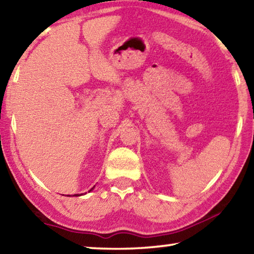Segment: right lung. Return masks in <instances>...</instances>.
I'll use <instances>...</instances> for the list:
<instances>
[{"mask_svg": "<svg viewBox=\"0 0 254 254\" xmlns=\"http://www.w3.org/2000/svg\"><path fill=\"white\" fill-rule=\"evenodd\" d=\"M92 189H93V188H92ZM92 189H91V190H92ZM91 190H89V191H91Z\"/></svg>", "mask_w": 254, "mask_h": 254, "instance_id": "1", "label": "right lung"}]
</instances>
